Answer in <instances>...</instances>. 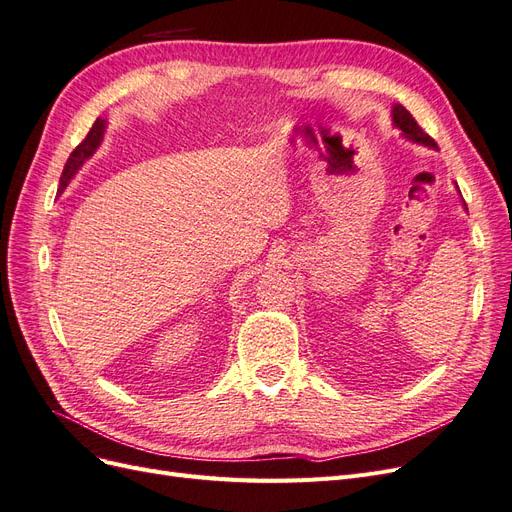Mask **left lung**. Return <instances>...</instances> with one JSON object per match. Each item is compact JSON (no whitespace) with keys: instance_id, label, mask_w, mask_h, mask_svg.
<instances>
[{"instance_id":"8db88e82","label":"left lung","mask_w":512,"mask_h":512,"mask_svg":"<svg viewBox=\"0 0 512 512\" xmlns=\"http://www.w3.org/2000/svg\"><path fill=\"white\" fill-rule=\"evenodd\" d=\"M393 123H395V128H399L401 134L408 138V141L421 143V145H427V147H438L436 141H433V138L427 132H423V128L416 123V119L401 104L393 106ZM463 205H466V203H463Z\"/></svg>"}]
</instances>
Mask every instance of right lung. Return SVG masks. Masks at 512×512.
Instances as JSON below:
<instances>
[{
  "label": "right lung",
  "mask_w": 512,
  "mask_h": 512,
  "mask_svg": "<svg viewBox=\"0 0 512 512\" xmlns=\"http://www.w3.org/2000/svg\"><path fill=\"white\" fill-rule=\"evenodd\" d=\"M104 128H106L104 119L98 117L94 126H91L89 134L85 136V141L70 153V158H68V162H66V166H64V173H61V179H59V192L66 190V185H68L70 179L76 175V170H79V168L85 164V160L94 156V151H96V149L100 147V143H102Z\"/></svg>",
  "instance_id": "right-lung-1"
}]
</instances>
